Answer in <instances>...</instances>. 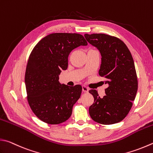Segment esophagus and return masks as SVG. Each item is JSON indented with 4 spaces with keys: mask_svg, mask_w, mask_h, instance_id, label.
I'll list each match as a JSON object with an SVG mask.
<instances>
[{
    "mask_svg": "<svg viewBox=\"0 0 153 153\" xmlns=\"http://www.w3.org/2000/svg\"><path fill=\"white\" fill-rule=\"evenodd\" d=\"M82 91H83V92H85V93H88V91H89V89H88V88L87 87V86H82Z\"/></svg>",
    "mask_w": 153,
    "mask_h": 153,
    "instance_id": "1",
    "label": "esophagus"
}]
</instances>
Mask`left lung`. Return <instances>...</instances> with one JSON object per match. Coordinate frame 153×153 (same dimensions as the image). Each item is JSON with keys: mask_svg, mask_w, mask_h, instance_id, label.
Returning <instances> with one entry per match:
<instances>
[{"mask_svg": "<svg viewBox=\"0 0 153 153\" xmlns=\"http://www.w3.org/2000/svg\"><path fill=\"white\" fill-rule=\"evenodd\" d=\"M85 36L100 51L102 58L99 74L105 78L103 83L108 86L103 98L96 90L88 91L94 97L89 114L95 122L102 125L119 123L131 109L138 89L132 54L124 42L116 36L102 33L85 34Z\"/></svg>", "mask_w": 153, "mask_h": 153, "instance_id": "obj_1", "label": "left lung"}]
</instances>
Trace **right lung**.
<instances>
[{
  "label": "right lung",
  "instance_id": "1",
  "mask_svg": "<svg viewBox=\"0 0 153 153\" xmlns=\"http://www.w3.org/2000/svg\"><path fill=\"white\" fill-rule=\"evenodd\" d=\"M80 45H87L81 34L53 33L42 39L31 51L25 76L27 100L34 114L43 122L58 125L71 116L82 86L61 85L59 74L67 68L71 52Z\"/></svg>",
  "mask_w": 153,
  "mask_h": 153
}]
</instances>
